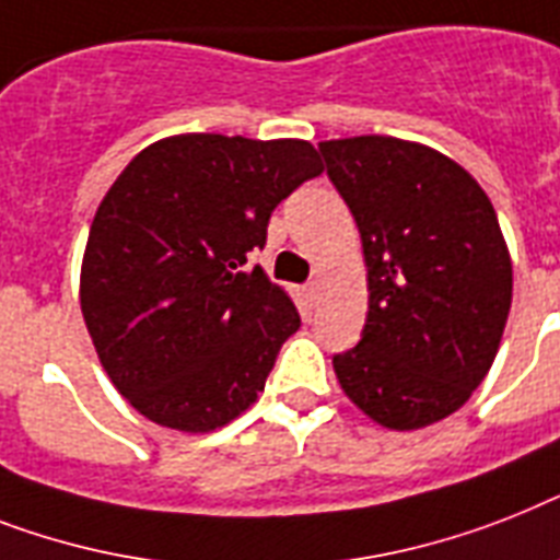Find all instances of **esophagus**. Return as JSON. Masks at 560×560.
<instances>
[{
    "label": "esophagus",
    "instance_id": "obj_1",
    "mask_svg": "<svg viewBox=\"0 0 560 560\" xmlns=\"http://www.w3.org/2000/svg\"><path fill=\"white\" fill-rule=\"evenodd\" d=\"M304 290H307V299H311L313 304L319 302V295H322V281L319 279H311L307 284H304Z\"/></svg>",
    "mask_w": 560,
    "mask_h": 560
}]
</instances>
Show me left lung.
<instances>
[{"mask_svg": "<svg viewBox=\"0 0 560 560\" xmlns=\"http://www.w3.org/2000/svg\"><path fill=\"white\" fill-rule=\"evenodd\" d=\"M368 267V319L336 353L339 385L385 429L443 420L483 383L512 304L492 201L452 158L399 138L325 140Z\"/></svg>", "mask_w": 560, "mask_h": 560, "instance_id": "left-lung-1", "label": "left lung"}]
</instances>
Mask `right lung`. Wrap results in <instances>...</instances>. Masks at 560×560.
Masks as SVG:
<instances>
[{"mask_svg": "<svg viewBox=\"0 0 560 560\" xmlns=\"http://www.w3.org/2000/svg\"><path fill=\"white\" fill-rule=\"evenodd\" d=\"M322 175L307 140L177 135L97 207L80 307L108 380L158 425L212 431L265 390L302 319L249 253L272 209Z\"/></svg>", "mask_w": 560, "mask_h": 560, "instance_id": "right-lung-1", "label": "right lung"}]
</instances>
